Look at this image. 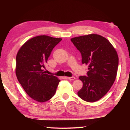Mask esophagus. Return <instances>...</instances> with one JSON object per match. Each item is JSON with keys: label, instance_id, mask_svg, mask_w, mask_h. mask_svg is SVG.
<instances>
[{"label": "esophagus", "instance_id": "1", "mask_svg": "<svg viewBox=\"0 0 130 130\" xmlns=\"http://www.w3.org/2000/svg\"><path fill=\"white\" fill-rule=\"evenodd\" d=\"M67 78L70 80H74L76 79L75 77H67Z\"/></svg>", "mask_w": 130, "mask_h": 130}]
</instances>
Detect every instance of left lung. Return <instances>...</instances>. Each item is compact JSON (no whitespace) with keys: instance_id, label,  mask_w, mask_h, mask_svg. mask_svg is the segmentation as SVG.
<instances>
[{"instance_id":"left-lung-1","label":"left lung","mask_w":130,"mask_h":130,"mask_svg":"<svg viewBox=\"0 0 130 130\" xmlns=\"http://www.w3.org/2000/svg\"><path fill=\"white\" fill-rule=\"evenodd\" d=\"M82 57V63L88 65L87 76H80L83 86L78 96L87 102L102 99L113 85L117 74L119 58L109 41L92 34L72 38Z\"/></svg>"}]
</instances>
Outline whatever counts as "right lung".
<instances>
[{
  "instance_id": "obj_1",
  "label": "right lung",
  "mask_w": 130,
  "mask_h": 130,
  "mask_svg": "<svg viewBox=\"0 0 130 130\" xmlns=\"http://www.w3.org/2000/svg\"><path fill=\"white\" fill-rule=\"evenodd\" d=\"M62 40L47 36L30 39L22 46L16 57L18 80L28 96L45 102L54 95L60 80L43 71L53 49Z\"/></svg>"
}]
</instances>
